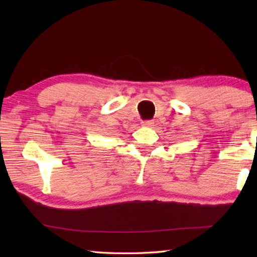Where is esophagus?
Segmentation results:
<instances>
[{"mask_svg":"<svg viewBox=\"0 0 257 257\" xmlns=\"http://www.w3.org/2000/svg\"><path fill=\"white\" fill-rule=\"evenodd\" d=\"M154 124V122L152 120H147V121H142V125L143 127H152Z\"/></svg>","mask_w":257,"mask_h":257,"instance_id":"1","label":"esophagus"}]
</instances>
